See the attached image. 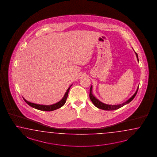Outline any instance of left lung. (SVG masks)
<instances>
[{"instance_id": "1", "label": "left lung", "mask_w": 157, "mask_h": 157, "mask_svg": "<svg viewBox=\"0 0 157 157\" xmlns=\"http://www.w3.org/2000/svg\"><path fill=\"white\" fill-rule=\"evenodd\" d=\"M135 53L136 54V56H137V58L138 61L139 60H138L137 54V53H136V52H135ZM92 86H91L90 90V99L91 100V101L93 103V104H94V105L95 107H97V108L101 109H103V110L113 111V110L117 109H119L120 108L123 107L124 105H126L127 104L130 103V101L134 99V97L136 95V94L137 93L138 90V87L136 91L134 93V95L132 96L128 100L126 101L123 103L120 104H117V105H108V104H104L103 103H102V102H101L100 101H99L98 99H96L95 97L92 95Z\"/></svg>"}]
</instances>
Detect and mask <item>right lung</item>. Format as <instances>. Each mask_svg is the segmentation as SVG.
I'll return each instance as SVG.
<instances>
[{
    "instance_id": "add662e5",
    "label": "right lung",
    "mask_w": 157,
    "mask_h": 157,
    "mask_svg": "<svg viewBox=\"0 0 157 157\" xmlns=\"http://www.w3.org/2000/svg\"><path fill=\"white\" fill-rule=\"evenodd\" d=\"M71 86H72V84L67 90V91H66V92L65 93V95L63 97V98L59 101H58V103H57L54 104H52V105H46L37 104L31 103V102L27 101V100L25 99L24 98H23V99L24 100V101L26 102V103L28 104L31 107L34 108L35 109H38V110L43 111H54V110L57 109L58 108H61V107H62L65 104L66 101V99L67 98V96H68L69 90H70V88Z\"/></svg>"
}]
</instances>
